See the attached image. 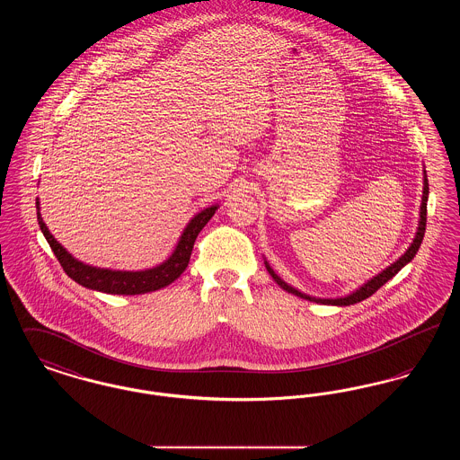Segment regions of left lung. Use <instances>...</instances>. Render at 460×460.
Returning <instances> with one entry per match:
<instances>
[{
	"label": "left lung",
	"mask_w": 460,
	"mask_h": 460,
	"mask_svg": "<svg viewBox=\"0 0 460 460\" xmlns=\"http://www.w3.org/2000/svg\"><path fill=\"white\" fill-rule=\"evenodd\" d=\"M428 193H429V184H428V175H424V191H422V205H420V220H419V229H417L416 238H414V243L409 246V250L396 261V262L392 263L386 270H383L381 274H377L374 279H371L369 283H366V285L362 286L360 289H357L355 293H351L349 296H345V298H336V300H329V298H314V296H308V295H304V293H300L298 289H295V288H291L289 285H286L285 281L269 267V263L265 262V267H267V270H269V274L272 276V279L278 283V285L281 286L283 289H286L288 293H293V295H296V296H300V298H305V300H310V302H315V304H324V305H353V304H358V302H362V300H366V298H369L371 295H374L379 288L383 285H386L392 278H394V274L403 267V265H407V263L411 262L414 257H416L417 250H419V246H420V243H422V238H424V231H426V216H428Z\"/></svg>",
	"instance_id": "8db88e82"
}]
</instances>
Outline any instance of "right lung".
<instances>
[{
    "label": "right lung",
    "instance_id": "add662e5",
    "mask_svg": "<svg viewBox=\"0 0 460 460\" xmlns=\"http://www.w3.org/2000/svg\"><path fill=\"white\" fill-rule=\"evenodd\" d=\"M38 207V222L43 231L44 238L51 246V252L55 253L57 261L66 270V276L74 279L79 285L86 286L89 289L103 291L110 295H141L148 291H156L160 288L174 283L175 279L184 272V269L190 263V257L193 252V244L197 241L198 233L205 227V224L212 219L217 207H208L203 212L195 216L188 227L184 229L181 240L175 246L174 253L169 257V261L148 270L141 272H122V270H109V269H96L86 263L75 261L70 253H66V248L55 240L40 214V201H36Z\"/></svg>",
    "mask_w": 460,
    "mask_h": 460
}]
</instances>
